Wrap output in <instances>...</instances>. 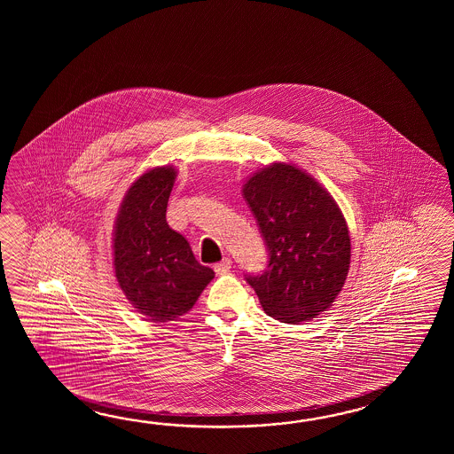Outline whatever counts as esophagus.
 Returning <instances> with one entry per match:
<instances>
[{
    "instance_id": "obj_1",
    "label": "esophagus",
    "mask_w": 454,
    "mask_h": 454,
    "mask_svg": "<svg viewBox=\"0 0 454 454\" xmlns=\"http://www.w3.org/2000/svg\"><path fill=\"white\" fill-rule=\"evenodd\" d=\"M231 268V258H223L221 262H217V264H214V270L219 274V276H223V274H227Z\"/></svg>"
}]
</instances>
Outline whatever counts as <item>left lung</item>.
Returning <instances> with one entry per match:
<instances>
[{
    "mask_svg": "<svg viewBox=\"0 0 454 454\" xmlns=\"http://www.w3.org/2000/svg\"><path fill=\"white\" fill-rule=\"evenodd\" d=\"M243 198L270 251L268 268L247 282L282 323L317 318L348 279V223L326 188L295 165L274 162L251 175Z\"/></svg>",
    "mask_w": 454,
    "mask_h": 454,
    "instance_id": "left-lung-1",
    "label": "left lung"
}]
</instances>
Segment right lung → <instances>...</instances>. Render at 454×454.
<instances>
[{
	"instance_id": "obj_1",
	"label": "right lung",
	"mask_w": 454,
	"mask_h": 454,
	"mask_svg": "<svg viewBox=\"0 0 454 454\" xmlns=\"http://www.w3.org/2000/svg\"><path fill=\"white\" fill-rule=\"evenodd\" d=\"M176 170L155 167L126 192L114 227V268L136 311L154 323L175 321L193 309L214 270L200 264L165 213Z\"/></svg>"
}]
</instances>
